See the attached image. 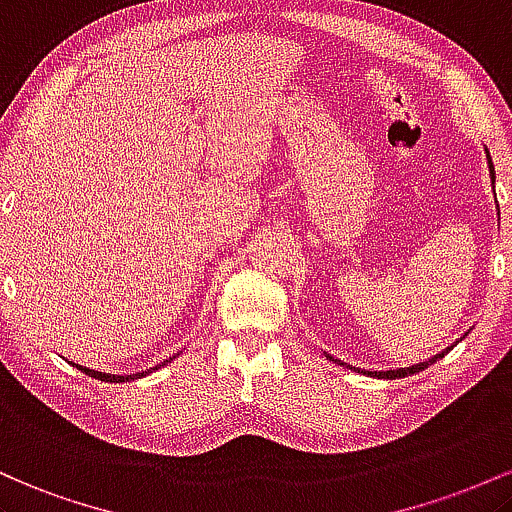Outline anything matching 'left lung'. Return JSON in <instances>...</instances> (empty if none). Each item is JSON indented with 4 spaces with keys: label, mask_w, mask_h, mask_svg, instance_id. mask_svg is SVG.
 I'll use <instances>...</instances> for the list:
<instances>
[{
    "label": "left lung",
    "mask_w": 512,
    "mask_h": 512,
    "mask_svg": "<svg viewBox=\"0 0 512 512\" xmlns=\"http://www.w3.org/2000/svg\"><path fill=\"white\" fill-rule=\"evenodd\" d=\"M488 169H491V179H496V176H493V164H491V157H488ZM464 336H467V333H464ZM447 350H452V346L450 348H445L442 350V353H438V355H433V358L430 360H426V363H416V365H411V367H396V370H384V372H367V375H372V377H377V380H396V377H409V375H416V372H423L426 370L428 365H433L435 360H440V358H445V353ZM326 358L329 360H333L331 355H326ZM338 365H348V363H341V360H336ZM350 367V365H348ZM350 370H358V367H350Z\"/></svg>",
    "instance_id": "1"
}]
</instances>
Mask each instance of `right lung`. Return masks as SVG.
<instances>
[{
    "label": "right lung",
    "instance_id": "1",
    "mask_svg": "<svg viewBox=\"0 0 512 512\" xmlns=\"http://www.w3.org/2000/svg\"><path fill=\"white\" fill-rule=\"evenodd\" d=\"M174 358H176V355H174ZM174 358H169V360H174ZM169 360H164L162 365L152 367V370H159V367H164L166 363H169ZM72 365L77 367V370H82V372H86V375L96 377V380H101V382H130V380H140V377H147L149 372H152V370H145V372H135V375H108V372L89 370V367H84V365H77V363H72Z\"/></svg>",
    "mask_w": 512,
    "mask_h": 512
}]
</instances>
